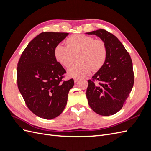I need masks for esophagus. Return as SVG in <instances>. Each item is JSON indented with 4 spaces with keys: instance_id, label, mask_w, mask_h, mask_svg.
<instances>
[{
    "instance_id": "obj_1",
    "label": "esophagus",
    "mask_w": 151,
    "mask_h": 151,
    "mask_svg": "<svg viewBox=\"0 0 151 151\" xmlns=\"http://www.w3.org/2000/svg\"><path fill=\"white\" fill-rule=\"evenodd\" d=\"M74 83H76L78 81L79 79H78V78H76V77H74Z\"/></svg>"
}]
</instances>
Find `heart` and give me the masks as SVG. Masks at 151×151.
<instances>
[{"mask_svg":"<svg viewBox=\"0 0 151 151\" xmlns=\"http://www.w3.org/2000/svg\"><path fill=\"white\" fill-rule=\"evenodd\" d=\"M65 47L62 44L54 48L53 55L57 62L65 68L70 67L77 55L79 63L68 70L71 77L80 78L101 69L107 58L106 44L102 39H95L84 35H74L68 37Z\"/></svg>","mask_w":151,"mask_h":151,"instance_id":"1","label":"heart"}]
</instances>
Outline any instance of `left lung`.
Listing matches in <instances>:
<instances>
[{
  "label": "left lung",
  "mask_w": 151,
  "mask_h": 151,
  "mask_svg": "<svg viewBox=\"0 0 151 151\" xmlns=\"http://www.w3.org/2000/svg\"><path fill=\"white\" fill-rule=\"evenodd\" d=\"M103 40L108 49L103 67L88 80L86 96L93 110L102 116L112 115L126 103L134 83L130 55L115 35L103 29L87 33ZM95 81H98L96 85Z\"/></svg>",
  "instance_id": "left-lung-1"
}]
</instances>
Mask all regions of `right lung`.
Wrapping results in <instances>:
<instances>
[{
  "label": "right lung",
  "mask_w": 151,
  "mask_h": 151,
  "mask_svg": "<svg viewBox=\"0 0 151 151\" xmlns=\"http://www.w3.org/2000/svg\"><path fill=\"white\" fill-rule=\"evenodd\" d=\"M68 33L43 32L32 40L22 53L17 67V87L35 115L50 120L64 109L74 79L63 81L66 71L57 62L55 47Z\"/></svg>",
  "instance_id": "add662e5"
}]
</instances>
